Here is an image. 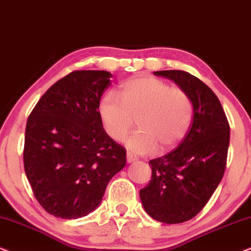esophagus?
Wrapping results in <instances>:
<instances>
[{
    "mask_svg": "<svg viewBox=\"0 0 251 251\" xmlns=\"http://www.w3.org/2000/svg\"><path fill=\"white\" fill-rule=\"evenodd\" d=\"M137 160H138V157H137L135 154H132V153H130V152L126 153V162L132 163V162H135V161H137Z\"/></svg>",
    "mask_w": 251,
    "mask_h": 251,
    "instance_id": "esophagus-1",
    "label": "esophagus"
}]
</instances>
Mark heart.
Wrapping results in <instances>:
<instances>
[{
    "label": "heart",
    "instance_id": "obj_1",
    "mask_svg": "<svg viewBox=\"0 0 251 251\" xmlns=\"http://www.w3.org/2000/svg\"><path fill=\"white\" fill-rule=\"evenodd\" d=\"M120 98L113 92L102 96L99 118L107 135L122 139L137 118L138 130L125 143L131 152L149 154L178 145L187 135L194 114L190 94L155 77H137L125 82Z\"/></svg>",
    "mask_w": 251,
    "mask_h": 251
}]
</instances>
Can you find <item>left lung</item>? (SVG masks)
Segmentation results:
<instances>
[{
	"mask_svg": "<svg viewBox=\"0 0 251 251\" xmlns=\"http://www.w3.org/2000/svg\"><path fill=\"white\" fill-rule=\"evenodd\" d=\"M154 75L169 78L186 90L194 105L187 135L177 149L150 161L152 179L139 191L151 217L178 224L197 216L221 183L229 125L217 96L200 78L184 71H157Z\"/></svg>",
	"mask_w": 251,
	"mask_h": 251,
	"instance_id": "8db88e82",
	"label": "left lung"
}]
</instances>
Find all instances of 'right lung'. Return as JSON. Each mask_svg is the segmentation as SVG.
<instances>
[{
    "mask_svg": "<svg viewBox=\"0 0 251 251\" xmlns=\"http://www.w3.org/2000/svg\"><path fill=\"white\" fill-rule=\"evenodd\" d=\"M111 77L106 71L72 72L48 89L27 120L26 177L54 217L76 219L94 211L126 166L125 147L106 133L98 113Z\"/></svg>",
    "mask_w": 251,
    "mask_h": 251,
    "instance_id": "obj_1",
    "label": "right lung"
}]
</instances>
